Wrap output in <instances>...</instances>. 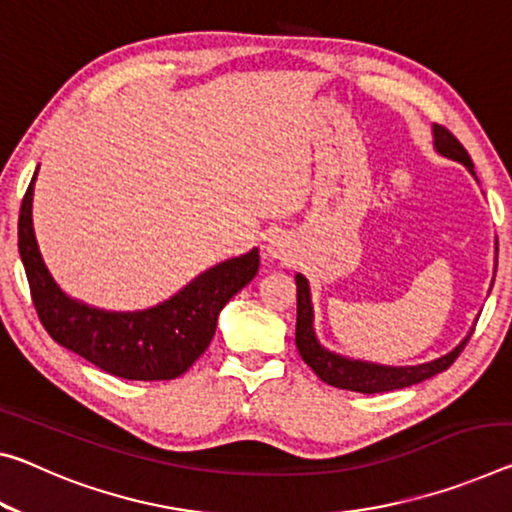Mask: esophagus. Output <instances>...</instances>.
<instances>
[{"mask_svg":"<svg viewBox=\"0 0 512 512\" xmlns=\"http://www.w3.org/2000/svg\"><path fill=\"white\" fill-rule=\"evenodd\" d=\"M266 253H269V257H280L285 250H282V243L278 239H271L266 243Z\"/></svg>","mask_w":512,"mask_h":512,"instance_id":"34e87169","label":"esophagus"}]
</instances>
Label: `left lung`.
<instances>
[{
	"mask_svg": "<svg viewBox=\"0 0 512 512\" xmlns=\"http://www.w3.org/2000/svg\"><path fill=\"white\" fill-rule=\"evenodd\" d=\"M433 139H435V150L442 154V157H449L453 161H460L469 168V173L474 175V164L472 157H469L467 150L462 148V143L453 136L449 129L442 125H433ZM296 346L300 358L305 360L307 367H310L316 376H319L323 383L339 389H351V392H362V394H378V392H392V389L410 387L417 385L421 380L433 378L435 373L446 371L456 362L462 348L467 346L472 332L462 339V342L453 348L451 353L442 355L433 362L417 364V367H385V364H373V362H362V360H351L344 358V355H337L323 348L319 339L314 335V310H312V296H310V285H307L305 275H296Z\"/></svg>",
	"mask_w": 512,
	"mask_h": 512,
	"instance_id": "obj_1",
	"label": "left lung"
}]
</instances>
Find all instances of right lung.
I'll list each match as a JSON object with an SVG mask.
<instances>
[{
	"instance_id": "add662e5",
	"label": "right lung",
	"mask_w": 512,
	"mask_h": 512,
	"mask_svg": "<svg viewBox=\"0 0 512 512\" xmlns=\"http://www.w3.org/2000/svg\"><path fill=\"white\" fill-rule=\"evenodd\" d=\"M22 198L18 248L38 319L56 344L125 380H173L207 351L218 312L255 278L257 248L212 266L166 303L141 312H107L70 298L56 285L38 250L31 202L34 182Z\"/></svg>"
}]
</instances>
